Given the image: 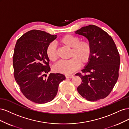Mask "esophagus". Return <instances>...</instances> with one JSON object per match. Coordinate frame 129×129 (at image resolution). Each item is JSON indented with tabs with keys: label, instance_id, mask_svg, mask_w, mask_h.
Wrapping results in <instances>:
<instances>
[{
	"label": "esophagus",
	"instance_id": "34e87169",
	"mask_svg": "<svg viewBox=\"0 0 129 129\" xmlns=\"http://www.w3.org/2000/svg\"><path fill=\"white\" fill-rule=\"evenodd\" d=\"M65 76H66V78H72V77H73L74 75H66Z\"/></svg>",
	"mask_w": 129,
	"mask_h": 129
}]
</instances>
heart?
Masks as SVG:
<instances>
[{
	"label": "heart",
	"mask_w": 129,
	"mask_h": 129,
	"mask_svg": "<svg viewBox=\"0 0 129 129\" xmlns=\"http://www.w3.org/2000/svg\"><path fill=\"white\" fill-rule=\"evenodd\" d=\"M60 44L71 48L70 57L68 61H60L54 66V71L61 74H70L79 69L81 64L85 65L91 57L92 46L88 40H80V38L72 34H66L58 40ZM46 55L51 61L57 60L56 46L50 43L46 49Z\"/></svg>",
	"instance_id": "b5f03b06"
}]
</instances>
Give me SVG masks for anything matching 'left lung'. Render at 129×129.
<instances>
[{
    "instance_id": "8db88e82",
    "label": "left lung",
    "mask_w": 129,
    "mask_h": 129,
    "mask_svg": "<svg viewBox=\"0 0 129 129\" xmlns=\"http://www.w3.org/2000/svg\"><path fill=\"white\" fill-rule=\"evenodd\" d=\"M86 37L92 46L91 57L82 72V80L77 90L89 101H97L107 97L119 76L120 56L112 38L95 25L84 26L75 32Z\"/></svg>"
}]
</instances>
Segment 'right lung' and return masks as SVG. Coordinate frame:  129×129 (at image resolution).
Instances as JSON below:
<instances>
[{"label": "right lung", "instance_id": "right-lung-1", "mask_svg": "<svg viewBox=\"0 0 129 129\" xmlns=\"http://www.w3.org/2000/svg\"><path fill=\"white\" fill-rule=\"evenodd\" d=\"M56 38V35L32 29L19 38L15 46L14 79L23 95L36 103L52 101L57 94L58 85L65 79L64 75L60 73H50L46 78L45 74L50 70L46 49Z\"/></svg>", "mask_w": 129, "mask_h": 129}]
</instances>
